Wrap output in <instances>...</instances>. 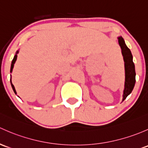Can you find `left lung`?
<instances>
[{"label":"left lung","instance_id":"1","mask_svg":"<svg viewBox=\"0 0 148 148\" xmlns=\"http://www.w3.org/2000/svg\"><path fill=\"white\" fill-rule=\"evenodd\" d=\"M119 44L121 48V52L123 57L125 64V85H124L123 100V101L127 96L132 92L136 84V70L135 64L133 62V55L130 49L126 46L122 37H118Z\"/></svg>","mask_w":148,"mask_h":148}]
</instances>
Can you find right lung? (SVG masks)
<instances>
[{
    "label": "right lung",
    "instance_id": "1",
    "mask_svg": "<svg viewBox=\"0 0 148 148\" xmlns=\"http://www.w3.org/2000/svg\"><path fill=\"white\" fill-rule=\"evenodd\" d=\"M18 52H19V51H18V50L17 51L16 53H15V55L14 56L13 60H12V63H11V66H10V73H12V69H13V66H14V64L15 63V62H16V60H17V57H18V55H17V54H18ZM10 84H11V86H12V90H13L14 93H15V94H17L16 91H15V86H13V84H12L11 77H10Z\"/></svg>",
    "mask_w": 148,
    "mask_h": 148
}]
</instances>
